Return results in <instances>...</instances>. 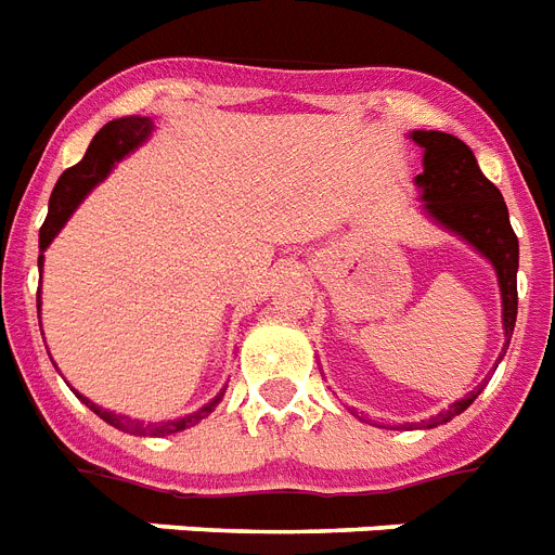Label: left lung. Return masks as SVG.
I'll return each mask as SVG.
<instances>
[{
  "instance_id": "8db88e82",
  "label": "left lung",
  "mask_w": 555,
  "mask_h": 555,
  "mask_svg": "<svg viewBox=\"0 0 555 555\" xmlns=\"http://www.w3.org/2000/svg\"><path fill=\"white\" fill-rule=\"evenodd\" d=\"M409 139L423 146V172L414 178L420 190L423 212L451 235L476 249L496 272L502 295V332L505 349L516 326V272H519V241L507 218L502 192L482 176L474 153L465 141L451 132L411 130ZM482 388H474L462 400L451 402L448 411H439L431 420L416 423V428H437L468 409ZM388 428V425H379Z\"/></svg>"
}]
</instances>
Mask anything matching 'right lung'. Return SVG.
Returning <instances> with one entry per match:
<instances>
[{"instance_id": "right-lung-1", "label": "right lung", "mask_w": 555, "mask_h": 555, "mask_svg": "<svg viewBox=\"0 0 555 555\" xmlns=\"http://www.w3.org/2000/svg\"><path fill=\"white\" fill-rule=\"evenodd\" d=\"M155 124L150 116H124V118H113L109 124H104L102 130L95 132L90 146H87L85 158H81L76 167L64 169L62 178L53 186V195H50V206H48V218H44V227L39 229V249L44 251L50 244H53V237L62 232V227L70 221V215L79 209L81 201L95 190V186L102 184L104 178L113 172L118 162H124L127 155L135 153L141 144H146V139L153 135ZM44 255H39V269ZM41 309V304H39ZM76 391V388H73ZM223 391L209 400L206 405H201L198 411H192L186 416H178V420H167V423H141V420H130V416L116 414V411L102 409V405H95L93 400H87L85 393L76 391L81 402H85L87 409L99 414L107 425L118 428L124 434H150V437H169V434L186 431L192 425H198L204 416H209L215 411V405L221 402Z\"/></svg>"}]
</instances>
